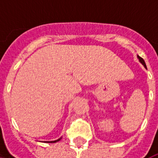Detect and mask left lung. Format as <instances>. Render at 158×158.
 <instances>
[{
    "instance_id": "8db88e82",
    "label": "left lung",
    "mask_w": 158,
    "mask_h": 158,
    "mask_svg": "<svg viewBox=\"0 0 158 158\" xmlns=\"http://www.w3.org/2000/svg\"><path fill=\"white\" fill-rule=\"evenodd\" d=\"M138 58H139V61H140V63H141V64H143V66H144V67L146 68V64H145V63H144V61H143V58H142V57H140L139 56H138Z\"/></svg>"
}]
</instances>
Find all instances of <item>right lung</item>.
Segmentation results:
<instances>
[{
    "instance_id": "add662e5",
    "label": "right lung",
    "mask_w": 158,
    "mask_h": 158,
    "mask_svg": "<svg viewBox=\"0 0 158 158\" xmlns=\"http://www.w3.org/2000/svg\"><path fill=\"white\" fill-rule=\"evenodd\" d=\"M59 140H60V139H57V140H55V141H46V143H56V142L59 141Z\"/></svg>"
}]
</instances>
